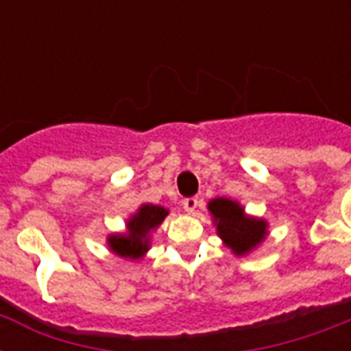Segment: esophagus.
Returning <instances> with one entry per match:
<instances>
[{
    "instance_id": "1",
    "label": "esophagus",
    "mask_w": 351,
    "mask_h": 351,
    "mask_svg": "<svg viewBox=\"0 0 351 351\" xmlns=\"http://www.w3.org/2000/svg\"><path fill=\"white\" fill-rule=\"evenodd\" d=\"M182 204H184V209H186L187 213H193V211L198 208V198L189 197V198H186V200H184Z\"/></svg>"
}]
</instances>
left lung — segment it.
<instances>
[{
	"label": "left lung",
	"instance_id": "obj_1",
	"mask_svg": "<svg viewBox=\"0 0 351 351\" xmlns=\"http://www.w3.org/2000/svg\"><path fill=\"white\" fill-rule=\"evenodd\" d=\"M213 224L224 244L234 255H247L267 234V222L244 213V208L230 198H213L208 204Z\"/></svg>",
	"mask_w": 351,
	"mask_h": 351
}]
</instances>
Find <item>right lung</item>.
Listing matches in <instances>:
<instances>
[{
    "instance_id": "right-lung-1",
    "label": "right lung",
    "mask_w": 351,
    "mask_h": 351,
    "mask_svg": "<svg viewBox=\"0 0 351 351\" xmlns=\"http://www.w3.org/2000/svg\"><path fill=\"white\" fill-rule=\"evenodd\" d=\"M167 213L169 211L162 208V206L143 204V206H140L136 213L127 220L125 233L111 234L107 239V244H109L112 253H117V255L123 256V258H131V261L142 258L149 251V247H151L149 245V240H151L149 234L164 222Z\"/></svg>"
}]
</instances>
